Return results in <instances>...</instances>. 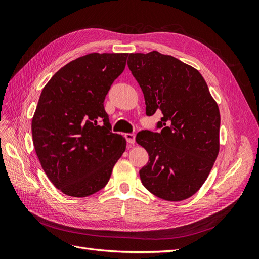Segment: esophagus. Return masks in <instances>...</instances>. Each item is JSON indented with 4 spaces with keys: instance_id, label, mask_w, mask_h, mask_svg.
Here are the masks:
<instances>
[{
    "instance_id": "34e87169",
    "label": "esophagus",
    "mask_w": 259,
    "mask_h": 259,
    "mask_svg": "<svg viewBox=\"0 0 259 259\" xmlns=\"http://www.w3.org/2000/svg\"><path fill=\"white\" fill-rule=\"evenodd\" d=\"M125 139H126V142L128 144H134L135 143V139H136V135L134 133H126V134L124 135Z\"/></svg>"
}]
</instances>
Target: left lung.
<instances>
[{"label":"left lung","mask_w":259,"mask_h":259,"mask_svg":"<svg viewBox=\"0 0 259 259\" xmlns=\"http://www.w3.org/2000/svg\"><path fill=\"white\" fill-rule=\"evenodd\" d=\"M127 66L144 93L146 114L161 111L160 133L142 131L136 142L149 161L139 170L147 190L166 201L190 198L204 184L219 152L221 114L201 73L153 51L130 54Z\"/></svg>","instance_id":"left-lung-1"}]
</instances>
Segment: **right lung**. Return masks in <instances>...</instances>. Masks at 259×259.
Here are the masks:
<instances>
[{
  "mask_svg": "<svg viewBox=\"0 0 259 259\" xmlns=\"http://www.w3.org/2000/svg\"><path fill=\"white\" fill-rule=\"evenodd\" d=\"M128 54L93 53L53 75L32 119L33 145L53 185L70 197L103 189L126 148L114 134L104 101L125 69Z\"/></svg>",
  "mask_w": 259,
  "mask_h": 259,
  "instance_id": "right-lung-1",
  "label": "right lung"
}]
</instances>
